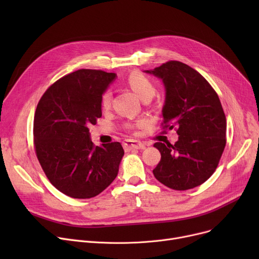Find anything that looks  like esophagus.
<instances>
[{
	"mask_svg": "<svg viewBox=\"0 0 259 259\" xmlns=\"http://www.w3.org/2000/svg\"><path fill=\"white\" fill-rule=\"evenodd\" d=\"M124 147L127 150H132V149H145L146 146L139 142V141H133V140H127L124 142Z\"/></svg>",
	"mask_w": 259,
	"mask_h": 259,
	"instance_id": "34e87169",
	"label": "esophagus"
}]
</instances>
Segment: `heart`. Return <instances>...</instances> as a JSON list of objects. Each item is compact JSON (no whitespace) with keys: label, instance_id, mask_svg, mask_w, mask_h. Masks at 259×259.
<instances>
[{"label":"heart","instance_id":"obj_1","mask_svg":"<svg viewBox=\"0 0 259 259\" xmlns=\"http://www.w3.org/2000/svg\"><path fill=\"white\" fill-rule=\"evenodd\" d=\"M128 85L131 87V89L137 93L141 100L148 98V97H153L155 93V87L153 85L152 81L149 79L146 75H144L141 72L134 71L129 74L128 78ZM111 100H112V93L111 91H105L104 94L102 95V106L103 108H109L111 105ZM143 121H140L138 125H142ZM131 127V126H130Z\"/></svg>","mask_w":259,"mask_h":259}]
</instances>
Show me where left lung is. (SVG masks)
I'll return each mask as SVG.
<instances>
[{"label":"left lung","mask_w":259,"mask_h":259,"mask_svg":"<svg viewBox=\"0 0 259 259\" xmlns=\"http://www.w3.org/2000/svg\"><path fill=\"white\" fill-rule=\"evenodd\" d=\"M144 72L161 79L165 104L161 114L169 130L180 135L174 145L155 143L161 158L155 179L173 190L205 183L219 165L226 146L227 121L219 95L190 66L170 61Z\"/></svg>","instance_id":"obj_1"}]
</instances>
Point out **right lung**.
I'll return each instance as SVG.
<instances>
[{
    "instance_id": "1",
    "label": "right lung",
    "mask_w": 259,
    "mask_h": 259,
    "mask_svg": "<svg viewBox=\"0 0 259 259\" xmlns=\"http://www.w3.org/2000/svg\"><path fill=\"white\" fill-rule=\"evenodd\" d=\"M115 78V73L79 69L57 80L37 104L36 156L49 182L67 196L94 197L117 176L121 145L95 147L89 132L102 116V95Z\"/></svg>"
}]
</instances>
